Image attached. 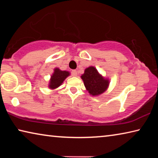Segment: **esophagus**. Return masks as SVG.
<instances>
[{
    "label": "esophagus",
    "mask_w": 158,
    "mask_h": 158,
    "mask_svg": "<svg viewBox=\"0 0 158 158\" xmlns=\"http://www.w3.org/2000/svg\"><path fill=\"white\" fill-rule=\"evenodd\" d=\"M72 74H73V77H77V72L76 70H73V71H72Z\"/></svg>",
    "instance_id": "34e87169"
}]
</instances>
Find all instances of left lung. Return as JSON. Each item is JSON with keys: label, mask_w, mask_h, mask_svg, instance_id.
Listing matches in <instances>:
<instances>
[{"label": "left lung", "mask_w": 158, "mask_h": 158, "mask_svg": "<svg viewBox=\"0 0 158 158\" xmlns=\"http://www.w3.org/2000/svg\"><path fill=\"white\" fill-rule=\"evenodd\" d=\"M81 78L85 89L92 96H98L105 93L109 85V79L103 77L94 66H89L84 69Z\"/></svg>", "instance_id": "obj_1"}]
</instances>
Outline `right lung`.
I'll list each match as a JSON object with an SVG mask.
<instances>
[{
  "instance_id": "obj_1",
  "label": "right lung",
  "mask_w": 158,
  "mask_h": 158,
  "mask_svg": "<svg viewBox=\"0 0 158 158\" xmlns=\"http://www.w3.org/2000/svg\"><path fill=\"white\" fill-rule=\"evenodd\" d=\"M70 75V73L66 70H61L58 68L53 69V73L51 75L48 87L51 90H55L58 89L60 85H62L67 77Z\"/></svg>"
}]
</instances>
